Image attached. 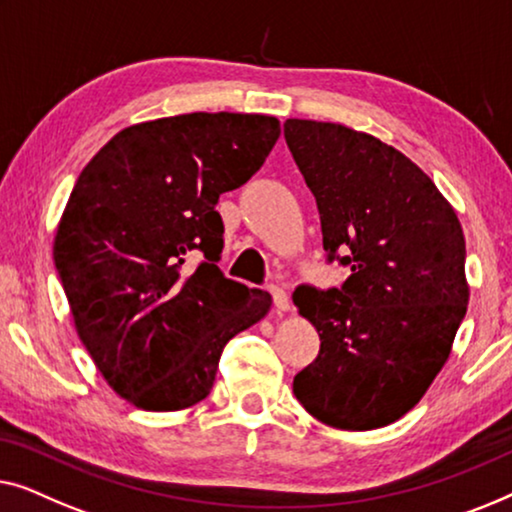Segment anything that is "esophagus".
I'll return each mask as SVG.
<instances>
[{
    "label": "esophagus",
    "mask_w": 512,
    "mask_h": 512,
    "mask_svg": "<svg viewBox=\"0 0 512 512\" xmlns=\"http://www.w3.org/2000/svg\"><path fill=\"white\" fill-rule=\"evenodd\" d=\"M269 292H271V297H273V306H276L280 313L290 311V294H287V290H285L283 285H271Z\"/></svg>",
    "instance_id": "esophagus-1"
}]
</instances>
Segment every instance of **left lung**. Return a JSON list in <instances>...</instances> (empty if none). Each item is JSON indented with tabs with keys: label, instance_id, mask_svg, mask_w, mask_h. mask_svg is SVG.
<instances>
[{
	"label": "left lung",
	"instance_id": "8db88e82",
	"mask_svg": "<svg viewBox=\"0 0 512 512\" xmlns=\"http://www.w3.org/2000/svg\"><path fill=\"white\" fill-rule=\"evenodd\" d=\"M285 141L318 204L322 246L350 266L341 290L292 294L320 336L294 397L327 427H387L427 394L466 315L462 225L434 181L376 136L290 118Z\"/></svg>",
	"mask_w": 512,
	"mask_h": 512
}]
</instances>
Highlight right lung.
<instances>
[{"label": "right lung", "instance_id": "add662e5", "mask_svg": "<svg viewBox=\"0 0 512 512\" xmlns=\"http://www.w3.org/2000/svg\"><path fill=\"white\" fill-rule=\"evenodd\" d=\"M280 122L185 113L125 127L88 162L57 225L53 257L76 334L106 383L136 408L204 401L229 338L271 294L222 276V192L262 167ZM204 254L192 274L182 264Z\"/></svg>", "mask_w": 512, "mask_h": 512}]
</instances>
